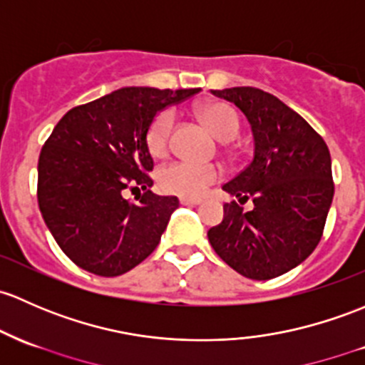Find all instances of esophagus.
Masks as SVG:
<instances>
[{"label": "esophagus", "mask_w": 365, "mask_h": 365, "mask_svg": "<svg viewBox=\"0 0 365 365\" xmlns=\"http://www.w3.org/2000/svg\"><path fill=\"white\" fill-rule=\"evenodd\" d=\"M180 205H183V206H197V205H201V199L180 197Z\"/></svg>", "instance_id": "esophagus-1"}]
</instances>
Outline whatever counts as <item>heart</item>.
<instances>
[{
	"label": "heart",
	"mask_w": 365,
	"mask_h": 365,
	"mask_svg": "<svg viewBox=\"0 0 365 365\" xmlns=\"http://www.w3.org/2000/svg\"><path fill=\"white\" fill-rule=\"evenodd\" d=\"M197 115L218 140L229 141L240 133V115L227 103H205L197 108ZM173 124L175 117L170 110H166L157 115L148 125L147 147L153 157H163L170 150ZM220 170L213 164L176 160L164 166L157 175V180L164 192L182 195V197H199L220 178Z\"/></svg>",
	"instance_id": "b5f03b06"
}]
</instances>
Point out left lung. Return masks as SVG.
I'll return each mask as SVG.
<instances>
[{
    "label": "left lung",
    "instance_id": "obj_1",
    "mask_svg": "<svg viewBox=\"0 0 365 365\" xmlns=\"http://www.w3.org/2000/svg\"><path fill=\"white\" fill-rule=\"evenodd\" d=\"M234 103L253 133V159L222 189L240 201L224 205V220L208 231L225 264L252 279H271L306 260L320 241L334 195L324 138L292 108L255 87L212 91Z\"/></svg>",
    "mask_w": 365,
    "mask_h": 365
}]
</instances>
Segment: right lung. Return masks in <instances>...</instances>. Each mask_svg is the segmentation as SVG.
I'll return each instance as SVG.
<instances>
[{
	"label": "right lung",
	"mask_w": 365,
	"mask_h": 365,
	"mask_svg": "<svg viewBox=\"0 0 365 365\" xmlns=\"http://www.w3.org/2000/svg\"><path fill=\"white\" fill-rule=\"evenodd\" d=\"M199 89L124 87L64 115L38 160V206L61 250L82 269L118 276L143 262L178 208L150 190L148 125ZM128 188L144 190L138 203Z\"/></svg>",
	"instance_id": "obj_1"
}]
</instances>
